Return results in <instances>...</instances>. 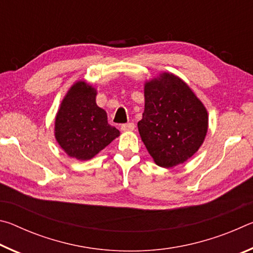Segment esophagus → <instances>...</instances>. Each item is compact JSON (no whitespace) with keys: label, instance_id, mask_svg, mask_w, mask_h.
Here are the masks:
<instances>
[{"label":"esophagus","instance_id":"1","mask_svg":"<svg viewBox=\"0 0 253 253\" xmlns=\"http://www.w3.org/2000/svg\"><path fill=\"white\" fill-rule=\"evenodd\" d=\"M122 130L124 131H128V130H132L135 128V124L134 123H127V124H123L121 126Z\"/></svg>","mask_w":253,"mask_h":253}]
</instances>
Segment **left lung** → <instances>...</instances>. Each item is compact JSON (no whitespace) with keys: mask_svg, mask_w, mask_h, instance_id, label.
Wrapping results in <instances>:
<instances>
[{"mask_svg":"<svg viewBox=\"0 0 253 253\" xmlns=\"http://www.w3.org/2000/svg\"><path fill=\"white\" fill-rule=\"evenodd\" d=\"M145 109L138 130L161 168H173L198 152L208 131V113L178 77L162 74L145 84Z\"/></svg>","mask_w":253,"mask_h":253,"instance_id":"8db88e82","label":"left lung"}]
</instances>
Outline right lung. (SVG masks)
<instances>
[{
  "label": "right lung",
  "instance_id": "obj_1",
  "mask_svg": "<svg viewBox=\"0 0 253 253\" xmlns=\"http://www.w3.org/2000/svg\"><path fill=\"white\" fill-rule=\"evenodd\" d=\"M96 89L84 81L71 87L55 117L57 142L70 157L90 160L119 136L96 104Z\"/></svg>",
  "mask_w": 253,
  "mask_h": 253
}]
</instances>
